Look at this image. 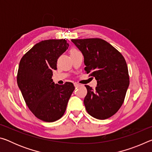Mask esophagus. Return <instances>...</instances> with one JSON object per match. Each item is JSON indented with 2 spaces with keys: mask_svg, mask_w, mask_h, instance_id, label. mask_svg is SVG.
<instances>
[{
  "mask_svg": "<svg viewBox=\"0 0 152 152\" xmlns=\"http://www.w3.org/2000/svg\"><path fill=\"white\" fill-rule=\"evenodd\" d=\"M74 86L76 87V88H77V87H78L80 86V84H78V83H74Z\"/></svg>",
  "mask_w": 152,
  "mask_h": 152,
  "instance_id": "1",
  "label": "esophagus"
}]
</instances>
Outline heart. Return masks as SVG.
<instances>
[{"label":"heart","instance_id":"obj_1","mask_svg":"<svg viewBox=\"0 0 152 152\" xmlns=\"http://www.w3.org/2000/svg\"><path fill=\"white\" fill-rule=\"evenodd\" d=\"M76 51H78V50H76V49H74V48H72V49H71V50H70V54H72V53H73L74 52H76Z\"/></svg>","mask_w":152,"mask_h":152}]
</instances>
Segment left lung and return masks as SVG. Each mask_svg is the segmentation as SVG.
Returning <instances> with one entry per match:
<instances>
[{"label": "left lung", "mask_w": 152, "mask_h": 152, "mask_svg": "<svg viewBox=\"0 0 152 152\" xmlns=\"http://www.w3.org/2000/svg\"><path fill=\"white\" fill-rule=\"evenodd\" d=\"M84 56V70L97 80L94 90L85 85L84 104L90 115L106 119L122 106L129 85L128 68L117 49L99 38L72 39Z\"/></svg>", "instance_id": "8db88e82"}]
</instances>
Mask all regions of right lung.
Here are the masks:
<instances>
[{"instance_id":"1","label":"right lung","mask_w":152,"mask_h":152,"mask_svg":"<svg viewBox=\"0 0 152 152\" xmlns=\"http://www.w3.org/2000/svg\"><path fill=\"white\" fill-rule=\"evenodd\" d=\"M68 46L65 39L42 41L20 61L18 86L31 111L43 121L53 122L63 116L75 89L72 82L59 85L51 79L58 59Z\"/></svg>"}]
</instances>
